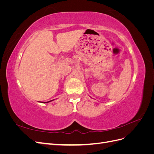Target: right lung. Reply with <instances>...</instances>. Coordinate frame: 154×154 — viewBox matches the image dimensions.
Here are the masks:
<instances>
[{
  "label": "right lung",
  "mask_w": 154,
  "mask_h": 154,
  "mask_svg": "<svg viewBox=\"0 0 154 154\" xmlns=\"http://www.w3.org/2000/svg\"><path fill=\"white\" fill-rule=\"evenodd\" d=\"M49 101H48V102H45V103H48V102H49Z\"/></svg>",
  "instance_id": "obj_1"
}]
</instances>
